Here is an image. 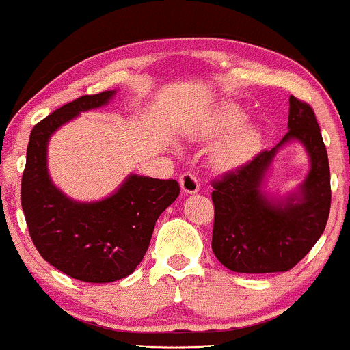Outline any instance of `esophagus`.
<instances>
[{
	"label": "esophagus",
	"mask_w": 350,
	"mask_h": 350,
	"mask_svg": "<svg viewBox=\"0 0 350 350\" xmlns=\"http://www.w3.org/2000/svg\"><path fill=\"white\" fill-rule=\"evenodd\" d=\"M179 183H180V189H183L186 193H197L200 189L199 179H197L196 174L191 171L184 172V174L179 178Z\"/></svg>",
	"instance_id": "esophagus-1"
}]
</instances>
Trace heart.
Segmentation results:
<instances>
[{"mask_svg": "<svg viewBox=\"0 0 350 350\" xmlns=\"http://www.w3.org/2000/svg\"><path fill=\"white\" fill-rule=\"evenodd\" d=\"M246 120V112L237 104H225L218 112L213 130L218 133L237 130ZM259 145V130L252 125H246L233 133L217 151V161L221 166H237L246 161Z\"/></svg>", "mask_w": 350, "mask_h": 350, "instance_id": "obj_1", "label": "heart"}]
</instances>
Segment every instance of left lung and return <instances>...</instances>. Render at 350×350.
I'll use <instances>...</instances> for the list:
<instances>
[{
	"label": "left lung",
	"mask_w": 350,
	"mask_h": 350,
	"mask_svg": "<svg viewBox=\"0 0 350 350\" xmlns=\"http://www.w3.org/2000/svg\"><path fill=\"white\" fill-rule=\"evenodd\" d=\"M288 132L237 170L213 180L215 207L212 250L226 269L243 273L285 272L297 266L326 228L331 208V174L321 130L310 104L290 96ZM298 139L310 157V172L299 191L273 201L262 191L273 157Z\"/></svg>",
	"instance_id": "left-lung-1"
}]
</instances>
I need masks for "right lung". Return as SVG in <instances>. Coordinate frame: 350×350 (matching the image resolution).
Segmentation results:
<instances>
[{
	"instance_id": "1",
	"label": "right lung",
	"mask_w": 350,
	"mask_h": 350,
	"mask_svg": "<svg viewBox=\"0 0 350 350\" xmlns=\"http://www.w3.org/2000/svg\"><path fill=\"white\" fill-rule=\"evenodd\" d=\"M116 91L81 96L32 129L21 204L33 246L40 256L77 280L107 284L127 277L142 262L154 223L178 199L174 179L130 174L112 196L99 202L71 200L53 186L47 170L49 138L79 112L98 109Z\"/></svg>"
}]
</instances>
